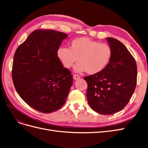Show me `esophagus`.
<instances>
[{
    "label": "esophagus",
    "instance_id": "esophagus-1",
    "mask_svg": "<svg viewBox=\"0 0 148 148\" xmlns=\"http://www.w3.org/2000/svg\"><path fill=\"white\" fill-rule=\"evenodd\" d=\"M73 78L75 80H77V79H79L80 78V76L79 75H74L73 76Z\"/></svg>",
    "mask_w": 148,
    "mask_h": 148
}]
</instances>
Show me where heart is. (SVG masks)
I'll return each instance as SVG.
<instances>
[{"label":"heart","instance_id":"heart-1","mask_svg":"<svg viewBox=\"0 0 148 148\" xmlns=\"http://www.w3.org/2000/svg\"><path fill=\"white\" fill-rule=\"evenodd\" d=\"M112 56L110 45L86 37L73 40L69 49L61 47L57 50V56L65 67L70 69L78 60L79 63L75 66V72L87 71L90 75L103 72L109 64Z\"/></svg>","mask_w":148,"mask_h":148}]
</instances>
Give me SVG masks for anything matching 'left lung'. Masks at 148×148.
<instances>
[{"label":"left lung","instance_id":"8db88e82","mask_svg":"<svg viewBox=\"0 0 148 148\" xmlns=\"http://www.w3.org/2000/svg\"><path fill=\"white\" fill-rule=\"evenodd\" d=\"M112 50L111 60L103 72L84 77L90 107L99 114L111 115L121 110L131 98L137 84L136 62L120 41L107 38Z\"/></svg>","mask_w":148,"mask_h":148}]
</instances>
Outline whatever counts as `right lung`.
<instances>
[{
  "label": "right lung",
  "mask_w": 148,
  "mask_h": 148,
  "mask_svg": "<svg viewBox=\"0 0 148 148\" xmlns=\"http://www.w3.org/2000/svg\"><path fill=\"white\" fill-rule=\"evenodd\" d=\"M67 37L53 29H36L15 52L12 78L16 90L28 105L42 113L61 108L73 84L71 72L57 56Z\"/></svg>",
  "instance_id": "1"
}]
</instances>
